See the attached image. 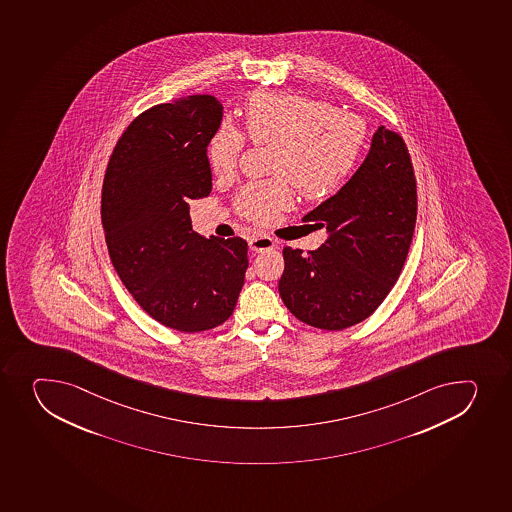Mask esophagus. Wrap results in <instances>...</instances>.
I'll use <instances>...</instances> for the list:
<instances>
[{"instance_id":"obj_1","label":"esophagus","mask_w":512,"mask_h":512,"mask_svg":"<svg viewBox=\"0 0 512 512\" xmlns=\"http://www.w3.org/2000/svg\"><path fill=\"white\" fill-rule=\"evenodd\" d=\"M248 245H250V250H253V252H264V250H272V248L277 247V240L267 237V235H255V237L250 238Z\"/></svg>"}]
</instances>
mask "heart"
<instances>
[{
  "mask_svg": "<svg viewBox=\"0 0 512 512\" xmlns=\"http://www.w3.org/2000/svg\"><path fill=\"white\" fill-rule=\"evenodd\" d=\"M243 128L255 145L272 143L270 170L277 177L238 192L240 212L270 222L292 202L290 180L309 200L327 198L354 172L364 152L367 127L354 113L297 93H257L243 107ZM245 135L223 122L208 142V162L217 175L235 172Z\"/></svg>",
  "mask_w": 512,
  "mask_h": 512,
  "instance_id": "1",
  "label": "heart"
}]
</instances>
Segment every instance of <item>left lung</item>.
<instances>
[{
    "label": "left lung",
    "mask_w": 512,
    "mask_h": 512,
    "mask_svg": "<svg viewBox=\"0 0 512 512\" xmlns=\"http://www.w3.org/2000/svg\"><path fill=\"white\" fill-rule=\"evenodd\" d=\"M417 218V185L399 133L377 128L354 177L304 222L329 238L304 253L285 247L279 292L315 329L342 330L374 314L404 267Z\"/></svg>",
    "instance_id": "left-lung-1"
}]
</instances>
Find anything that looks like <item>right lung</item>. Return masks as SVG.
I'll list each match as a JSON object with an SVG mask.
<instances>
[{
	"instance_id": "obj_1",
	"label": "right lung",
	"mask_w": 512,
	"mask_h": 512,
	"mask_svg": "<svg viewBox=\"0 0 512 512\" xmlns=\"http://www.w3.org/2000/svg\"><path fill=\"white\" fill-rule=\"evenodd\" d=\"M222 115L210 95L148 108L118 140L103 180V230L118 277L152 319L185 334L233 314L248 267L247 242L200 237L188 207L212 190L207 147Z\"/></svg>"
}]
</instances>
